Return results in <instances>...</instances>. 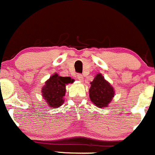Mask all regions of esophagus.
I'll use <instances>...</instances> for the list:
<instances>
[{
  "mask_svg": "<svg viewBox=\"0 0 155 155\" xmlns=\"http://www.w3.org/2000/svg\"><path fill=\"white\" fill-rule=\"evenodd\" d=\"M76 78H77L80 81H81V82H82V81H84V77H83L82 74H77V75H76Z\"/></svg>",
  "mask_w": 155,
  "mask_h": 155,
  "instance_id": "34e87169",
  "label": "esophagus"
}]
</instances>
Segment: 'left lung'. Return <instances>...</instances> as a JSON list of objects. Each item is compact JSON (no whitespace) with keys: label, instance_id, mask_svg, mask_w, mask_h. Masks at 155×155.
<instances>
[{"label":"left lung","instance_id":"1","mask_svg":"<svg viewBox=\"0 0 155 155\" xmlns=\"http://www.w3.org/2000/svg\"><path fill=\"white\" fill-rule=\"evenodd\" d=\"M90 84L89 92L92 102L99 108L108 106L114 94L113 87L101 74H98Z\"/></svg>","mask_w":155,"mask_h":155}]
</instances>
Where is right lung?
<instances>
[{"instance_id": "1", "label": "right lung", "mask_w": 155, "mask_h": 155, "mask_svg": "<svg viewBox=\"0 0 155 155\" xmlns=\"http://www.w3.org/2000/svg\"><path fill=\"white\" fill-rule=\"evenodd\" d=\"M74 80L69 77H61L57 74H53L46 81V85L42 89V95L51 108H59L62 105L63 96L65 93V85L73 83Z\"/></svg>"}]
</instances>
